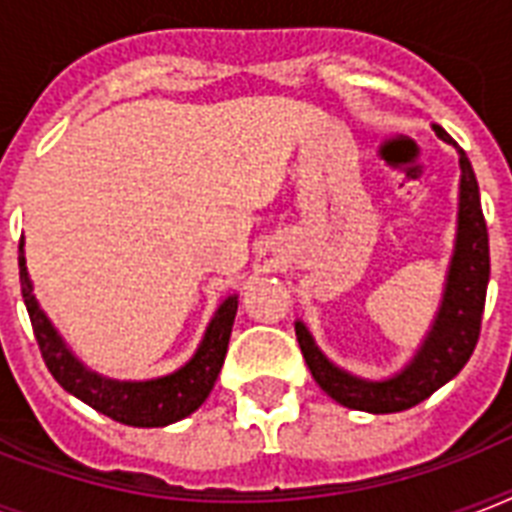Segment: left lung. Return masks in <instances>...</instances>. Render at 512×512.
Wrapping results in <instances>:
<instances>
[{"label": "left lung", "mask_w": 512, "mask_h": 512, "mask_svg": "<svg viewBox=\"0 0 512 512\" xmlns=\"http://www.w3.org/2000/svg\"><path fill=\"white\" fill-rule=\"evenodd\" d=\"M433 132L460 154V212H457V239H454L452 263L446 271L444 297L438 305L433 327L412 361L388 380H364L332 364L321 353L303 321H295L297 342L313 380L337 404L358 412H404L433 396L468 364L481 335V316H484L486 287H489V233L481 209L478 180L468 154L449 138V132L441 130L438 124H433Z\"/></svg>", "instance_id": "1"}]
</instances>
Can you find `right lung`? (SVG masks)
<instances>
[{"instance_id": "obj_1", "label": "right lung", "mask_w": 512, "mask_h": 512, "mask_svg": "<svg viewBox=\"0 0 512 512\" xmlns=\"http://www.w3.org/2000/svg\"><path fill=\"white\" fill-rule=\"evenodd\" d=\"M18 265L23 303H26L28 319L34 327L44 364H47L52 377L60 382V388L68 390L71 396L92 406L95 412L106 414L122 425H132V428H164V425H172V422L196 412L207 401L209 390L215 388L217 374L223 369L225 353H228V340H231L239 297L231 295L220 303L193 358L185 366H180L177 372L143 382L111 380V377H103V374L87 369L71 353V348L58 335V329L52 327V321L39 308L31 279H28L23 236H20Z\"/></svg>"}]
</instances>
